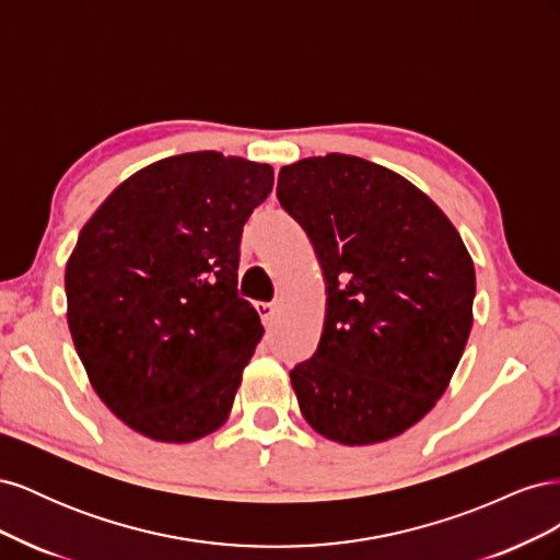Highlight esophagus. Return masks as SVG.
<instances>
[{
	"instance_id": "esophagus-1",
	"label": "esophagus",
	"mask_w": 560,
	"mask_h": 560,
	"mask_svg": "<svg viewBox=\"0 0 560 560\" xmlns=\"http://www.w3.org/2000/svg\"><path fill=\"white\" fill-rule=\"evenodd\" d=\"M254 308H257V313L261 315L264 325H268V322L273 319V315H276V303H270V301H257V303H254Z\"/></svg>"
}]
</instances>
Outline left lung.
Returning <instances> with one entry per match:
<instances>
[{"instance_id":"8db88e82","label":"left lung","mask_w":560,"mask_h":560,"mask_svg":"<svg viewBox=\"0 0 560 560\" xmlns=\"http://www.w3.org/2000/svg\"><path fill=\"white\" fill-rule=\"evenodd\" d=\"M278 200L327 284L319 346L290 371L299 409L336 444L387 442L432 411L463 358L477 292L469 252L432 198L358 156L284 165Z\"/></svg>"}]
</instances>
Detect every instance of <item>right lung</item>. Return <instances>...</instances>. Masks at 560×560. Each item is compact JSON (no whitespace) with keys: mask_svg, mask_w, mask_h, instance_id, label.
Masks as SVG:
<instances>
[{"mask_svg":"<svg viewBox=\"0 0 560 560\" xmlns=\"http://www.w3.org/2000/svg\"><path fill=\"white\" fill-rule=\"evenodd\" d=\"M273 167L219 151L151 163L107 196L65 268L67 325L107 409L189 444L226 422L261 319L238 296L241 235Z\"/></svg>","mask_w":560,"mask_h":560,"instance_id":"obj_1","label":"right lung"}]
</instances>
